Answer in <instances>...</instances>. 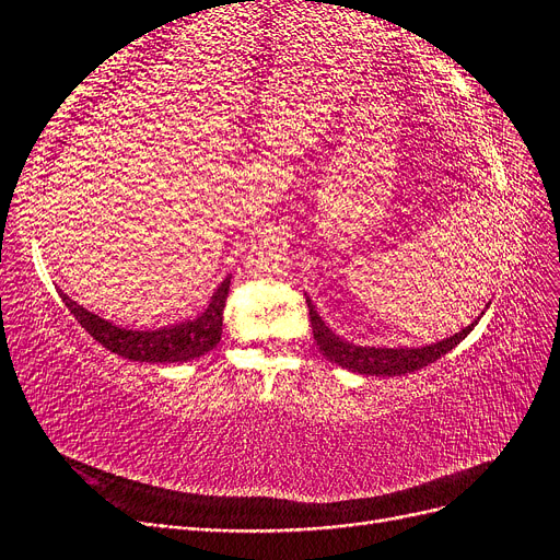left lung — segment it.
Segmentation results:
<instances>
[{"mask_svg": "<svg viewBox=\"0 0 560 560\" xmlns=\"http://www.w3.org/2000/svg\"><path fill=\"white\" fill-rule=\"evenodd\" d=\"M306 303H308L315 343L319 346L322 354L338 366L358 371V374H366V376L411 374V371H418L422 366L432 364L434 360L444 358L448 350H453L474 329V325H469L460 334L448 336L444 341H436L432 346H422V348H366V346H354L343 341V338H338L325 322H322L308 296H306Z\"/></svg>", "mask_w": 560, "mask_h": 560, "instance_id": "left-lung-1", "label": "left lung"}]
</instances>
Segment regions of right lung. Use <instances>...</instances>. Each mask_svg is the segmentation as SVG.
I'll return each instance as SVG.
<instances>
[{"label":"right lung","mask_w":560,"mask_h":560,"mask_svg":"<svg viewBox=\"0 0 560 560\" xmlns=\"http://www.w3.org/2000/svg\"><path fill=\"white\" fill-rule=\"evenodd\" d=\"M231 278H226L217 287V292L210 299L206 313L196 319L179 322L175 327H163L156 331H132L112 325V322L97 317L81 308L77 301L60 292L65 306L77 317L79 325L86 329L100 346L121 354L132 362H186L196 360L200 354L210 352L219 341H222V319L224 306L229 296Z\"/></svg>","instance_id":"right-lung-1"}]
</instances>
